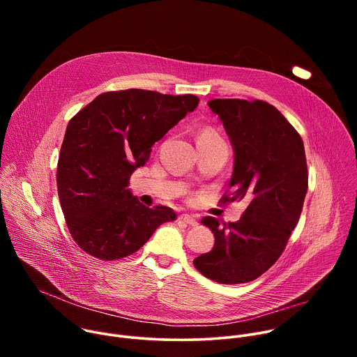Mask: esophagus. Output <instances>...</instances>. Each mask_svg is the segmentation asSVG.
Wrapping results in <instances>:
<instances>
[{
  "label": "esophagus",
  "instance_id": "obj_1",
  "mask_svg": "<svg viewBox=\"0 0 357 357\" xmlns=\"http://www.w3.org/2000/svg\"><path fill=\"white\" fill-rule=\"evenodd\" d=\"M179 220L189 225V226H197V219L192 215H181L179 216Z\"/></svg>",
  "mask_w": 357,
  "mask_h": 357
}]
</instances>
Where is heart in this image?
I'll use <instances>...</instances> for the list:
<instances>
[{
  "instance_id": "heart-1",
  "label": "heart",
  "mask_w": 357,
  "mask_h": 357,
  "mask_svg": "<svg viewBox=\"0 0 357 357\" xmlns=\"http://www.w3.org/2000/svg\"><path fill=\"white\" fill-rule=\"evenodd\" d=\"M213 139H223V138H222L220 134H219L215 128H212V127L202 128L200 132H199V135H197V141H213Z\"/></svg>"
}]
</instances>
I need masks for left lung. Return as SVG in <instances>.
Masks as SVG:
<instances>
[{"mask_svg":"<svg viewBox=\"0 0 357 357\" xmlns=\"http://www.w3.org/2000/svg\"><path fill=\"white\" fill-rule=\"evenodd\" d=\"M208 106L222 120L234 151L231 193L223 200L250 203L237 222L202 219L215 245L193 264L219 284L248 282L278 260L299 220L308 190L303 141L267 101L215 98Z\"/></svg>","mask_w":357,"mask_h":357,"instance_id":"left-lung-1","label":"left lung"}]
</instances>
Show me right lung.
Masks as SVG:
<instances>
[{"label":"right lung","instance_id":"obj_1","mask_svg":"<svg viewBox=\"0 0 357 357\" xmlns=\"http://www.w3.org/2000/svg\"><path fill=\"white\" fill-rule=\"evenodd\" d=\"M199 105L193 94L128 89L97 96L68 124L58 161V193L77 245L100 260L139 250L157 227L176 219L146 208L128 189L154 145Z\"/></svg>","mask_w":357,"mask_h":357}]
</instances>
